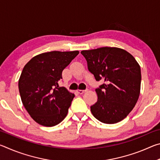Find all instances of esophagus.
<instances>
[{
  "label": "esophagus",
  "instance_id": "esophagus-1",
  "mask_svg": "<svg viewBox=\"0 0 160 160\" xmlns=\"http://www.w3.org/2000/svg\"><path fill=\"white\" fill-rule=\"evenodd\" d=\"M87 90H77V92L79 94H83V93H85V92H86Z\"/></svg>",
  "mask_w": 160,
  "mask_h": 160
}]
</instances>
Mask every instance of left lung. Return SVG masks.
<instances>
[{
	"label": "left lung",
	"instance_id": "8db88e82",
	"mask_svg": "<svg viewBox=\"0 0 160 160\" xmlns=\"http://www.w3.org/2000/svg\"><path fill=\"white\" fill-rule=\"evenodd\" d=\"M81 53L96 80H104L105 82L95 90L98 99L90 107L92 115L104 123L113 124L122 121L139 98L140 65L131 53L117 47L84 50Z\"/></svg>",
	"mask_w": 160,
	"mask_h": 160
}]
</instances>
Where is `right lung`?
I'll list each match as a JSON object with an SVG mask.
<instances>
[{
  "mask_svg": "<svg viewBox=\"0 0 160 160\" xmlns=\"http://www.w3.org/2000/svg\"><path fill=\"white\" fill-rule=\"evenodd\" d=\"M78 51L40 53L25 67L18 81L22 102L34 121L51 127L67 116L74 94L59 87L62 72L75 58Z\"/></svg>",
  "mask_w": 160,
  "mask_h": 160,
  "instance_id": "1",
  "label": "right lung"
}]
</instances>
